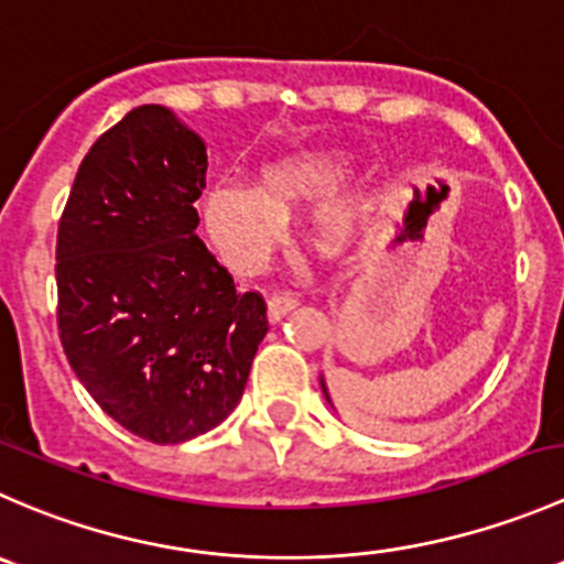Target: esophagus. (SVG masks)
Masks as SVG:
<instances>
[{"mask_svg": "<svg viewBox=\"0 0 564 564\" xmlns=\"http://www.w3.org/2000/svg\"><path fill=\"white\" fill-rule=\"evenodd\" d=\"M295 306H299L295 293H288V290H284V293H274L269 299V317L271 321H280V317L288 315V312L295 310Z\"/></svg>", "mask_w": 564, "mask_h": 564, "instance_id": "34e87169", "label": "esophagus"}]
</instances>
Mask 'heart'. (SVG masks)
<instances>
[{
	"mask_svg": "<svg viewBox=\"0 0 564 564\" xmlns=\"http://www.w3.org/2000/svg\"><path fill=\"white\" fill-rule=\"evenodd\" d=\"M354 164L356 153L350 148L312 144L260 166L258 188L236 181L214 183L205 188L199 205L210 243L232 269L258 271L282 243L288 216L326 198L312 216V238L326 252H343L359 236L376 205V181L370 175L336 191Z\"/></svg>",
	"mask_w": 564,
	"mask_h": 564,
	"instance_id": "1",
	"label": "heart"
}]
</instances>
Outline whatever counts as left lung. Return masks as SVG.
Returning a JSON list of instances; mask_svg holds the SVG:
<instances>
[{"mask_svg": "<svg viewBox=\"0 0 564 564\" xmlns=\"http://www.w3.org/2000/svg\"><path fill=\"white\" fill-rule=\"evenodd\" d=\"M321 389H323V398H326V403L332 405V409H334V403H332V394H328V387H326V381H323V376H321Z\"/></svg>", "mask_w": 564, "mask_h": 564, "instance_id": "left-lung-1", "label": "left lung"}]
</instances>
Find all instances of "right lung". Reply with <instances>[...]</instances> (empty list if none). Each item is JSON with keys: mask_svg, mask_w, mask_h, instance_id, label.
Segmentation results:
<instances>
[{"mask_svg": "<svg viewBox=\"0 0 564 564\" xmlns=\"http://www.w3.org/2000/svg\"><path fill=\"white\" fill-rule=\"evenodd\" d=\"M208 153L166 106L111 126L76 172L57 232L59 339L95 403L133 436L183 444L241 400L265 301L197 238Z\"/></svg>", "mask_w": 564, "mask_h": 564, "instance_id": "1", "label": "right lung"}]
</instances>
